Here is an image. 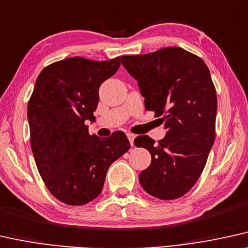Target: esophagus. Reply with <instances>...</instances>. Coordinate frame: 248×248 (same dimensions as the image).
I'll return each mask as SVG.
<instances>
[{"mask_svg":"<svg viewBox=\"0 0 248 248\" xmlns=\"http://www.w3.org/2000/svg\"><path fill=\"white\" fill-rule=\"evenodd\" d=\"M127 136H128V140H129V142H130V145L133 146V145H134L135 135H134V134H131V133H129V134H127Z\"/></svg>","mask_w":248,"mask_h":248,"instance_id":"obj_1","label":"esophagus"}]
</instances>
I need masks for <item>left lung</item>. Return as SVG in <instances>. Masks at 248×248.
I'll list each match as a JSON object with an SVG mask.
<instances>
[{
  "instance_id": "8db88e82",
  "label": "left lung",
  "mask_w": 248,
  "mask_h": 248,
  "mask_svg": "<svg viewBox=\"0 0 248 248\" xmlns=\"http://www.w3.org/2000/svg\"><path fill=\"white\" fill-rule=\"evenodd\" d=\"M121 62L139 82L145 108L167 129L158 143L147 135L134 140L151 153L140 186L158 199L180 198L198 181L215 140L217 98L207 65L178 46L121 56Z\"/></svg>"
}]
</instances>
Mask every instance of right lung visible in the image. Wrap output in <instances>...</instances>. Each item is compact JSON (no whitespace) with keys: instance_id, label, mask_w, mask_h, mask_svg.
Segmentation results:
<instances>
[{"instance_id":"add662e5","label":"right lung","mask_w":248,"mask_h":248,"mask_svg":"<svg viewBox=\"0 0 248 248\" xmlns=\"http://www.w3.org/2000/svg\"><path fill=\"white\" fill-rule=\"evenodd\" d=\"M120 57L55 62L37 77L27 106L34 159L46 189L59 202L88 203L102 192L106 173L130 147L126 134L89 135L101 84L117 73Z\"/></svg>"}]
</instances>
